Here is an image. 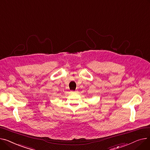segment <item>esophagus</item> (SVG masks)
Segmentation results:
<instances>
[{"instance_id":"esophagus-1","label":"esophagus","mask_w":150,"mask_h":150,"mask_svg":"<svg viewBox=\"0 0 150 150\" xmlns=\"http://www.w3.org/2000/svg\"><path fill=\"white\" fill-rule=\"evenodd\" d=\"M75 91H71V92H72V93H74V92H75Z\"/></svg>"}]
</instances>
